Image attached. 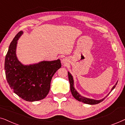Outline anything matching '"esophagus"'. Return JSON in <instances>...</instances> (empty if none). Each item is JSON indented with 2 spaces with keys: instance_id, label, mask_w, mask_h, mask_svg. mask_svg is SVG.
<instances>
[{
  "instance_id": "esophagus-1",
  "label": "esophagus",
  "mask_w": 125,
  "mask_h": 125,
  "mask_svg": "<svg viewBox=\"0 0 125 125\" xmlns=\"http://www.w3.org/2000/svg\"><path fill=\"white\" fill-rule=\"evenodd\" d=\"M62 62L64 63V64H66V62H67V60H66V58H65V59H62Z\"/></svg>"
}]
</instances>
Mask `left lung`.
<instances>
[{
	"mask_svg": "<svg viewBox=\"0 0 125 125\" xmlns=\"http://www.w3.org/2000/svg\"><path fill=\"white\" fill-rule=\"evenodd\" d=\"M68 78H69V81L70 83V88H71V91L72 94V95L74 97V98L76 99V100H78V101L83 102V103L86 104H89V105H95V104L100 103L101 102H102V101L105 98H105L102 99V100H93V99L88 98H86V97L81 96V95L76 91V90L74 88V81H73V78L71 74L69 72H68ZM117 83H118V81L117 82V83L114 85V86L113 87L112 90H111V91H112V90L115 88V87L116 86V85H117ZM110 93H109V94H110ZM108 95L109 94H107V95Z\"/></svg>",
	"mask_w": 125,
	"mask_h": 125,
	"instance_id": "1",
	"label": "left lung"
}]
</instances>
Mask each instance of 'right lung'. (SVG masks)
<instances>
[{
  "mask_svg": "<svg viewBox=\"0 0 125 125\" xmlns=\"http://www.w3.org/2000/svg\"><path fill=\"white\" fill-rule=\"evenodd\" d=\"M23 33L22 31L19 32L10 44L5 59V73L8 85L15 94L27 101H36L48 94L52 77L61 64L58 59L29 65L22 64L16 57V49Z\"/></svg>",
  "mask_w": 125,
  "mask_h": 125,
  "instance_id": "add662e5",
  "label": "right lung"
}]
</instances>
